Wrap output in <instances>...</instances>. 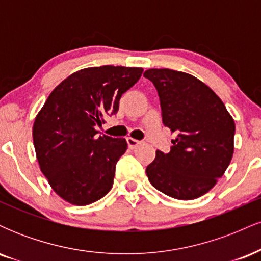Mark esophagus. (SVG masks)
I'll use <instances>...</instances> for the list:
<instances>
[{
	"label": "esophagus",
	"mask_w": 261,
	"mask_h": 261,
	"mask_svg": "<svg viewBox=\"0 0 261 261\" xmlns=\"http://www.w3.org/2000/svg\"><path fill=\"white\" fill-rule=\"evenodd\" d=\"M126 141H127V146H128V148H131V149L136 148L137 146H139L140 143H141V141H139V140H135V139H133V137H127Z\"/></svg>",
	"instance_id": "obj_1"
}]
</instances>
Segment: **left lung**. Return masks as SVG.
<instances>
[{"label": "left lung", "mask_w": 261, "mask_h": 261, "mask_svg": "<svg viewBox=\"0 0 261 261\" xmlns=\"http://www.w3.org/2000/svg\"><path fill=\"white\" fill-rule=\"evenodd\" d=\"M143 76L157 88L164 126L176 134L169 153L157 151L146 168L149 182L178 200L205 195L232 161V115L216 93L191 74L149 68Z\"/></svg>", "instance_id": "1"}]
</instances>
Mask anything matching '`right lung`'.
<instances>
[{"label":"right lung","instance_id":"add662e5","mask_svg":"<svg viewBox=\"0 0 261 261\" xmlns=\"http://www.w3.org/2000/svg\"><path fill=\"white\" fill-rule=\"evenodd\" d=\"M141 67L106 65L76 71L50 93L33 125L43 174L65 201L85 206L106 196L125 139L95 137L97 126L115 114L119 100L142 74Z\"/></svg>","mask_w":261,"mask_h":261}]
</instances>
